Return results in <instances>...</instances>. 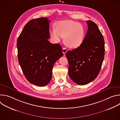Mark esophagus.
<instances>
[{
  "mask_svg": "<svg viewBox=\"0 0 120 120\" xmlns=\"http://www.w3.org/2000/svg\"><path fill=\"white\" fill-rule=\"evenodd\" d=\"M67 49H66V48L65 47H63V50H62V52L64 54H65V53L67 52Z\"/></svg>",
  "mask_w": 120,
  "mask_h": 120,
  "instance_id": "obj_1",
  "label": "esophagus"
}]
</instances>
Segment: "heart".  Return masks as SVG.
<instances>
[{"instance_id":"heart-1","label":"heart","mask_w":120,"mask_h":120,"mask_svg":"<svg viewBox=\"0 0 120 120\" xmlns=\"http://www.w3.org/2000/svg\"><path fill=\"white\" fill-rule=\"evenodd\" d=\"M55 26L50 30V37L55 43L60 42L64 37V43L70 48H76L83 43L86 30L82 24L72 20H63L57 22Z\"/></svg>"}]
</instances>
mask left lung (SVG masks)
<instances>
[{"label":"left lung","instance_id":"left-lung-1","mask_svg":"<svg viewBox=\"0 0 120 120\" xmlns=\"http://www.w3.org/2000/svg\"><path fill=\"white\" fill-rule=\"evenodd\" d=\"M86 22L88 31L83 43L66 53L69 76L79 85L86 84L97 77L105 56L103 36L95 23L91 20Z\"/></svg>","mask_w":120,"mask_h":120}]
</instances>
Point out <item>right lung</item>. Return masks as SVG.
Masks as SVG:
<instances>
[{
	"mask_svg": "<svg viewBox=\"0 0 120 120\" xmlns=\"http://www.w3.org/2000/svg\"><path fill=\"white\" fill-rule=\"evenodd\" d=\"M46 18L29 21L17 40L19 64L26 79L31 83L44 86L50 81L56 62L63 56L58 44H51L49 22Z\"/></svg>",
	"mask_w": 120,
	"mask_h": 120,
	"instance_id": "right-lung-1",
	"label": "right lung"
}]
</instances>
